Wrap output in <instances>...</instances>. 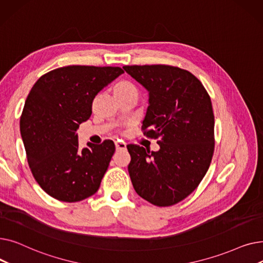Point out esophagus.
I'll return each instance as SVG.
<instances>
[{
	"label": "esophagus",
	"mask_w": 263,
	"mask_h": 263,
	"mask_svg": "<svg viewBox=\"0 0 263 263\" xmlns=\"http://www.w3.org/2000/svg\"><path fill=\"white\" fill-rule=\"evenodd\" d=\"M115 146H116V149L117 150H124L127 148V144L122 142V141H115Z\"/></svg>",
	"instance_id": "esophagus-1"
}]
</instances>
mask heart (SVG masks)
<instances>
[{"instance_id":"b5f03b06","label":"heart","mask_w":263,"mask_h":263,"mask_svg":"<svg viewBox=\"0 0 263 263\" xmlns=\"http://www.w3.org/2000/svg\"><path fill=\"white\" fill-rule=\"evenodd\" d=\"M116 95H135L139 96V90L130 82H120L115 88Z\"/></svg>"}]
</instances>
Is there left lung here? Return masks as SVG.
I'll list each match as a JSON object with an SVG mask.
<instances>
[{
	"mask_svg": "<svg viewBox=\"0 0 263 263\" xmlns=\"http://www.w3.org/2000/svg\"><path fill=\"white\" fill-rule=\"evenodd\" d=\"M149 91L142 131L158 140L159 151L127 146L135 192L158 206L186 198L208 172L214 153V114L210 96L187 70L168 65L124 66Z\"/></svg>",
	"mask_w": 263,
	"mask_h": 263,
	"instance_id": "8db88e82",
	"label": "left lung"
}]
</instances>
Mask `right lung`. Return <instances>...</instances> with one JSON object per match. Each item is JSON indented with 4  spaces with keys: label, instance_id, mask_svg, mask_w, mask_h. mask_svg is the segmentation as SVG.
<instances>
[{
    "label": "right lung",
    "instance_id": "add662e5",
    "mask_svg": "<svg viewBox=\"0 0 263 263\" xmlns=\"http://www.w3.org/2000/svg\"><path fill=\"white\" fill-rule=\"evenodd\" d=\"M121 73L119 67L66 66L32 87L20 131L31 172L51 197L77 202L98 191L115 145L104 141L80 149L77 130L90 117L96 95Z\"/></svg>",
    "mask_w": 263,
    "mask_h": 263
}]
</instances>
